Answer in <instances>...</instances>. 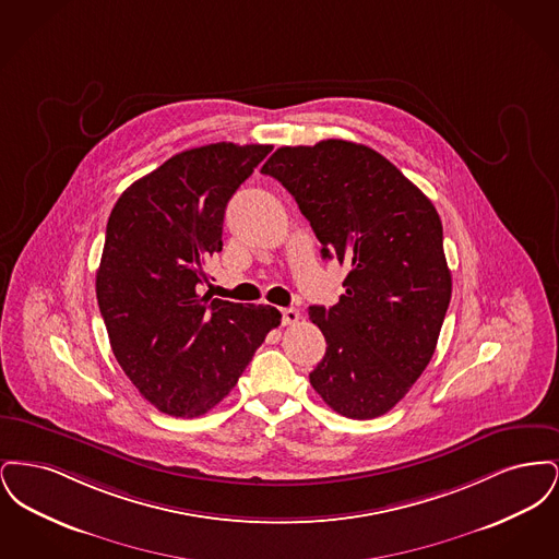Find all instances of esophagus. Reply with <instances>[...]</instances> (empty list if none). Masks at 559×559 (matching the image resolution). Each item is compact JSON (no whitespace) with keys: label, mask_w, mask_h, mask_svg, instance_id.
I'll list each match as a JSON object with an SVG mask.
<instances>
[{"label":"esophagus","mask_w":559,"mask_h":559,"mask_svg":"<svg viewBox=\"0 0 559 559\" xmlns=\"http://www.w3.org/2000/svg\"><path fill=\"white\" fill-rule=\"evenodd\" d=\"M297 322H299V310L297 308H285L283 310V324L292 326V324H297Z\"/></svg>","instance_id":"1"}]
</instances>
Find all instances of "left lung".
Wrapping results in <instances>:
<instances>
[{
	"mask_svg": "<svg viewBox=\"0 0 559 559\" xmlns=\"http://www.w3.org/2000/svg\"><path fill=\"white\" fill-rule=\"evenodd\" d=\"M262 174L292 192L322 258L349 267L333 308L310 306L326 340L312 388L349 419L385 415L426 371L451 304L440 215L394 163L347 140L281 146Z\"/></svg>",
	"mask_w": 559,
	"mask_h": 559,
	"instance_id": "8db88e82",
	"label": "left lung"
}]
</instances>
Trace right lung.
Masks as SVG:
<instances>
[{
    "label": "right lung",
    "instance_id": "right-lung-1",
    "mask_svg": "<svg viewBox=\"0 0 559 559\" xmlns=\"http://www.w3.org/2000/svg\"><path fill=\"white\" fill-rule=\"evenodd\" d=\"M270 151L217 142L174 155L133 182L108 217L100 314L117 362L165 415H205L281 324L272 306L201 295L203 266L222 251L226 205Z\"/></svg>",
    "mask_w": 559,
    "mask_h": 559
}]
</instances>
